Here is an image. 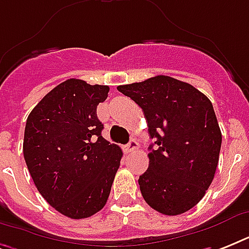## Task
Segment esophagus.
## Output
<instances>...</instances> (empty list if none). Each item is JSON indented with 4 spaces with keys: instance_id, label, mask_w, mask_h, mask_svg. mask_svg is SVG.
Here are the masks:
<instances>
[{
    "instance_id": "obj_1",
    "label": "esophagus",
    "mask_w": 249,
    "mask_h": 249,
    "mask_svg": "<svg viewBox=\"0 0 249 249\" xmlns=\"http://www.w3.org/2000/svg\"><path fill=\"white\" fill-rule=\"evenodd\" d=\"M138 147V143H137L136 140H130L129 141V143L125 146V152H132L134 150H137Z\"/></svg>"
}]
</instances>
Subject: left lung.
I'll use <instances>...</instances> for the list:
<instances>
[{
	"label": "left lung",
	"mask_w": 249,
	"mask_h": 249,
	"mask_svg": "<svg viewBox=\"0 0 249 249\" xmlns=\"http://www.w3.org/2000/svg\"><path fill=\"white\" fill-rule=\"evenodd\" d=\"M117 90L142 108L155 140L138 179L142 196L166 216L187 212L203 199L218 164L222 136L212 102L193 85L163 75Z\"/></svg>",
	"instance_id": "left-lung-1"
}]
</instances>
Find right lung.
I'll return each instance as SVG.
<instances>
[{
    "mask_svg": "<svg viewBox=\"0 0 249 249\" xmlns=\"http://www.w3.org/2000/svg\"><path fill=\"white\" fill-rule=\"evenodd\" d=\"M107 85L66 80L31 111L23 154L38 193L64 216L80 220L99 212L109 196L123 151L102 137L97 106Z\"/></svg>",
    "mask_w": 249,
    "mask_h": 249,
    "instance_id": "add662e5",
    "label": "right lung"
}]
</instances>
